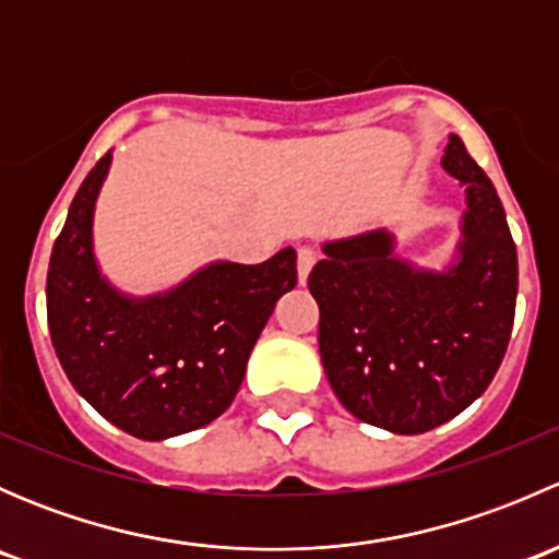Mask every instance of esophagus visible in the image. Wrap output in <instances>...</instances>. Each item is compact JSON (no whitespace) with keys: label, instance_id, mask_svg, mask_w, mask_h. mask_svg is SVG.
Returning a JSON list of instances; mask_svg holds the SVG:
<instances>
[{"label":"esophagus","instance_id":"1","mask_svg":"<svg viewBox=\"0 0 559 559\" xmlns=\"http://www.w3.org/2000/svg\"><path fill=\"white\" fill-rule=\"evenodd\" d=\"M316 259H319V253H316L311 246H302L300 251H297V275H300V284H306V278H308V273L313 270Z\"/></svg>","mask_w":559,"mask_h":559}]
</instances>
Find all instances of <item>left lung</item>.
Wrapping results in <instances>:
<instances>
[{"label": "left lung", "mask_w": 559, "mask_h": 559, "mask_svg": "<svg viewBox=\"0 0 559 559\" xmlns=\"http://www.w3.org/2000/svg\"><path fill=\"white\" fill-rule=\"evenodd\" d=\"M441 167L465 186L443 267L400 257L379 227L324 240L308 275L332 392L348 414L397 436L432 430L481 397L514 326L520 270L498 191L456 134Z\"/></svg>", "instance_id": "left-lung-1"}]
</instances>
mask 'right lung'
<instances>
[{
	"mask_svg": "<svg viewBox=\"0 0 559 559\" xmlns=\"http://www.w3.org/2000/svg\"><path fill=\"white\" fill-rule=\"evenodd\" d=\"M112 151L72 200L48 267V326L70 384L110 425L167 441L229 408L281 295L297 284L295 248L262 264L216 259L154 295H129L103 273L94 211Z\"/></svg>",
	"mask_w": 559,
	"mask_h": 559,
	"instance_id": "obj_1",
	"label": "right lung"
}]
</instances>
